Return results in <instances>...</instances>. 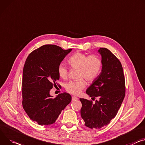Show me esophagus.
I'll list each match as a JSON object with an SVG mask.
<instances>
[{"mask_svg": "<svg viewBox=\"0 0 145 145\" xmlns=\"http://www.w3.org/2000/svg\"><path fill=\"white\" fill-rule=\"evenodd\" d=\"M72 99L73 101H74V100H77V99H78V98L76 97H75V96H73V97H72Z\"/></svg>", "mask_w": 145, "mask_h": 145, "instance_id": "esophagus-1", "label": "esophagus"}]
</instances>
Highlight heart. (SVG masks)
<instances>
[{
	"label": "heart",
	"instance_id": "obj_1",
	"mask_svg": "<svg viewBox=\"0 0 145 145\" xmlns=\"http://www.w3.org/2000/svg\"><path fill=\"white\" fill-rule=\"evenodd\" d=\"M68 62L73 69H78V77L81 78L76 81H70L65 85V88L68 93L77 95L86 87V82L89 83L96 80L102 69V61L97 55L88 56L82 52H77L73 54L68 60ZM58 73L62 79H66L68 75V69L63 63L58 67Z\"/></svg>",
	"mask_w": 145,
	"mask_h": 145
}]
</instances>
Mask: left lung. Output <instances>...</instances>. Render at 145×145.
<instances>
[{
    "label": "left lung",
    "mask_w": 145,
    "mask_h": 145,
    "mask_svg": "<svg viewBox=\"0 0 145 145\" xmlns=\"http://www.w3.org/2000/svg\"><path fill=\"white\" fill-rule=\"evenodd\" d=\"M102 56L101 74L87 88L86 93L96 100L80 98L82 118L89 128L99 129L115 117L125 94V77L120 61L106 48L98 50Z\"/></svg>",
    "instance_id": "8db88e82"
}]
</instances>
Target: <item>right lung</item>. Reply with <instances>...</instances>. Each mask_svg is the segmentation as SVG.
<instances>
[{
	"label": "right lung",
	"mask_w": 145,
	"mask_h": 145,
	"mask_svg": "<svg viewBox=\"0 0 145 145\" xmlns=\"http://www.w3.org/2000/svg\"><path fill=\"white\" fill-rule=\"evenodd\" d=\"M72 49L63 50L53 44L41 46L29 54L26 59L22 81V106L31 119L39 125L56 122L61 111L71 102L67 93L51 98L50 91L59 78L58 67Z\"/></svg>",
	"instance_id": "obj_1"
}]
</instances>
